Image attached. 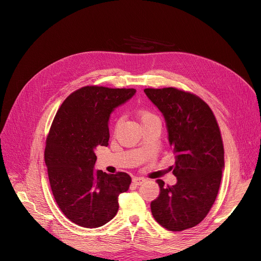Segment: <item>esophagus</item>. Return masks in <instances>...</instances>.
<instances>
[{"instance_id":"34e87169","label":"esophagus","mask_w":261,"mask_h":261,"mask_svg":"<svg viewBox=\"0 0 261 261\" xmlns=\"http://www.w3.org/2000/svg\"><path fill=\"white\" fill-rule=\"evenodd\" d=\"M145 181H146V180L144 179V177H140V176L133 177V180H132L133 184H135V185H141V184H143Z\"/></svg>"}]
</instances>
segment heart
I'll return each instance as SVG.
<instances>
[{
    "mask_svg": "<svg viewBox=\"0 0 261 261\" xmlns=\"http://www.w3.org/2000/svg\"><path fill=\"white\" fill-rule=\"evenodd\" d=\"M138 116H139V118H140V121H141V123H142V126L146 125V123H148V122H151V121H153V120L159 119L156 115H154L152 112H150L149 110H147V109H140L139 111H138ZM121 120H122L121 117H117V118L115 119V122H114V131H116V130L120 127Z\"/></svg>",
    "mask_w": 261,
    "mask_h": 261,
    "instance_id": "1",
    "label": "heart"
}]
</instances>
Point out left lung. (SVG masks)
Returning <instances> with one entry per match:
<instances>
[{
    "instance_id": "8db88e82",
    "label": "left lung",
    "mask_w": 261,
    "mask_h": 261,
    "mask_svg": "<svg viewBox=\"0 0 261 261\" xmlns=\"http://www.w3.org/2000/svg\"><path fill=\"white\" fill-rule=\"evenodd\" d=\"M163 113L175 155V185L156 180L160 195L150 204L155 221L171 231L199 224L210 213L220 188L224 148L210 106L199 96L175 88L145 89Z\"/></svg>"
}]
</instances>
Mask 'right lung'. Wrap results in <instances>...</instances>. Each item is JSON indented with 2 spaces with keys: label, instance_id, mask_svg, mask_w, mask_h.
Returning <instances> with one entry per match:
<instances>
[{
  "label": "right lung",
  "instance_id": "add662e5",
  "mask_svg": "<svg viewBox=\"0 0 261 261\" xmlns=\"http://www.w3.org/2000/svg\"><path fill=\"white\" fill-rule=\"evenodd\" d=\"M135 89L82 87L60 106L46 138L44 160L55 201L73 223L96 228L118 211V196L128 190L126 172L108 174L94 169L97 146H107L108 120L114 108Z\"/></svg>",
  "mask_w": 261,
  "mask_h": 261
}]
</instances>
